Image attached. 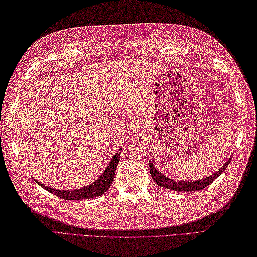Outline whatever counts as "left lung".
<instances>
[{"mask_svg":"<svg viewBox=\"0 0 257 257\" xmlns=\"http://www.w3.org/2000/svg\"><path fill=\"white\" fill-rule=\"evenodd\" d=\"M231 158L224 164L219 170L211 174L208 178H205L203 180H197V181H176L172 180L171 178L166 177L165 174L159 172L158 169H156L155 165L152 161H149V170H150V176H152L153 180L156 182V184L165 187V189H169L172 191L177 192H192V191H201L204 190L205 187H207L209 184H211L214 181L220 176V174L226 170L228 165L230 164Z\"/></svg>","mask_w":257,"mask_h":257,"instance_id":"8db88e82","label":"left lung"}]
</instances>
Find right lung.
I'll list each match as a JSON object with an SVG mask.
<instances>
[{"label":"right lung","mask_w":257,"mask_h":257,"mask_svg":"<svg viewBox=\"0 0 257 257\" xmlns=\"http://www.w3.org/2000/svg\"><path fill=\"white\" fill-rule=\"evenodd\" d=\"M121 150L122 148L118 149V152H116L113 157H112L107 169H105L104 172L99 177V179H97L92 184L81 187V189L61 191L53 189L51 186H46L45 184L38 182L37 180L36 182L40 186H42L45 190L49 191L50 193L54 194V195L59 196L62 199H67V201H77V199H88L92 197H98L107 192L112 184V181L114 179V172L116 170L118 162H120Z\"/></svg>","instance_id":"right-lung-1"}]
</instances>
